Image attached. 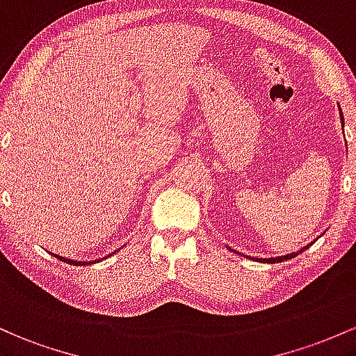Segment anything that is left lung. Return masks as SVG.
I'll list each match as a JSON object with an SVG mask.
<instances>
[{
    "instance_id": "left-lung-1",
    "label": "left lung",
    "mask_w": 356,
    "mask_h": 356,
    "mask_svg": "<svg viewBox=\"0 0 356 356\" xmlns=\"http://www.w3.org/2000/svg\"><path fill=\"white\" fill-rule=\"evenodd\" d=\"M341 121H343V118H341ZM309 247V245H307ZM307 247H302L301 250H298V252H293V254H287V255H282V257H270V259H259V261H262V262H267V264H275V262H282V261H287V259H293V257H296V255H299L302 252V250L305 249H307Z\"/></svg>"
}]
</instances>
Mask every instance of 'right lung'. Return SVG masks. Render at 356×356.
Masks as SVG:
<instances>
[{
    "label": "right lung",
    "instance_id": "obj_1",
    "mask_svg": "<svg viewBox=\"0 0 356 356\" xmlns=\"http://www.w3.org/2000/svg\"><path fill=\"white\" fill-rule=\"evenodd\" d=\"M55 257L57 259H60V261H63V262H69V264H75V266H87V264H94V262H77V261H70V259H63V257H60V255H57V254H54Z\"/></svg>",
    "mask_w": 356,
    "mask_h": 356
}]
</instances>
